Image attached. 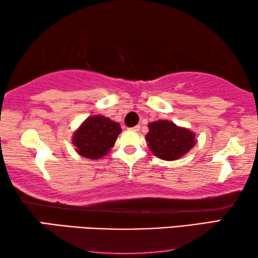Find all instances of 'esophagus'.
I'll return each instance as SVG.
<instances>
[{
    "label": "esophagus",
    "instance_id": "34e87169",
    "mask_svg": "<svg viewBox=\"0 0 258 258\" xmlns=\"http://www.w3.org/2000/svg\"><path fill=\"white\" fill-rule=\"evenodd\" d=\"M131 130L134 131V132H139V131H140V126L137 125V126H134V127H132Z\"/></svg>",
    "mask_w": 258,
    "mask_h": 258
}]
</instances>
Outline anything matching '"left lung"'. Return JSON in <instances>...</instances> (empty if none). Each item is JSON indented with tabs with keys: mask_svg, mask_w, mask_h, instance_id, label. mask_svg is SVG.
I'll return each instance as SVG.
<instances>
[{
	"mask_svg": "<svg viewBox=\"0 0 258 258\" xmlns=\"http://www.w3.org/2000/svg\"><path fill=\"white\" fill-rule=\"evenodd\" d=\"M146 135L148 148L156 157L172 161L186 155L197 143L195 132L167 119L152 121Z\"/></svg>",
	"mask_w": 258,
	"mask_h": 258,
	"instance_id": "8db88e82",
	"label": "left lung"
}]
</instances>
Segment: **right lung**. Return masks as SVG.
<instances>
[{
	"label": "right lung",
	"mask_w": 258,
	"mask_h": 258,
	"mask_svg": "<svg viewBox=\"0 0 258 258\" xmlns=\"http://www.w3.org/2000/svg\"><path fill=\"white\" fill-rule=\"evenodd\" d=\"M120 125L106 116H90L73 134L72 142L76 152L84 158L98 160L115 146L120 134Z\"/></svg>",
	"instance_id": "1"
}]
</instances>
